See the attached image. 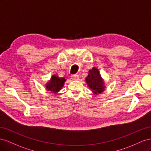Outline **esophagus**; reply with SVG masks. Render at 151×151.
<instances>
[{
	"label": "esophagus",
	"mask_w": 151,
	"mask_h": 151,
	"mask_svg": "<svg viewBox=\"0 0 151 151\" xmlns=\"http://www.w3.org/2000/svg\"><path fill=\"white\" fill-rule=\"evenodd\" d=\"M70 77H71V79L72 80H78L79 78V76L77 74H74V75H71Z\"/></svg>",
	"instance_id": "1"
}]
</instances>
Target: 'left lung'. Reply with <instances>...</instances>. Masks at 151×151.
Wrapping results in <instances>:
<instances>
[{"label":"left lung","instance_id":"8db88e82","mask_svg":"<svg viewBox=\"0 0 151 151\" xmlns=\"http://www.w3.org/2000/svg\"><path fill=\"white\" fill-rule=\"evenodd\" d=\"M86 81L95 94L101 93L104 90L103 81L96 68L93 67L89 71V74L86 78Z\"/></svg>","mask_w":151,"mask_h":151}]
</instances>
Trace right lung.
Instances as JSON below:
<instances>
[{
  "label": "right lung",
  "instance_id": "1",
  "mask_svg": "<svg viewBox=\"0 0 151 151\" xmlns=\"http://www.w3.org/2000/svg\"><path fill=\"white\" fill-rule=\"evenodd\" d=\"M65 81V78H60L57 76L54 75L49 83L47 84V88L51 92L57 93L62 89Z\"/></svg>",
  "mask_w": 151,
  "mask_h": 151
}]
</instances>
